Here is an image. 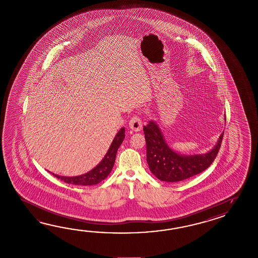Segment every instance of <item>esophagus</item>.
Wrapping results in <instances>:
<instances>
[{
    "label": "esophagus",
    "mask_w": 258,
    "mask_h": 258,
    "mask_svg": "<svg viewBox=\"0 0 258 258\" xmlns=\"http://www.w3.org/2000/svg\"><path fill=\"white\" fill-rule=\"evenodd\" d=\"M129 127L133 131L139 132L142 128V121L140 120V118L138 116L134 115L129 121Z\"/></svg>",
    "instance_id": "1"
}]
</instances>
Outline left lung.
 <instances>
[{"label": "left lung", "mask_w": 258, "mask_h": 258, "mask_svg": "<svg viewBox=\"0 0 258 258\" xmlns=\"http://www.w3.org/2000/svg\"><path fill=\"white\" fill-rule=\"evenodd\" d=\"M147 143L149 170L159 180L168 182L183 181L208 169L219 153L224 132L208 153L184 156L176 153L167 145L159 125L150 121L143 128Z\"/></svg>", "instance_id": "obj_1"}]
</instances>
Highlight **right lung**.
Segmentation results:
<instances>
[{"mask_svg": "<svg viewBox=\"0 0 258 258\" xmlns=\"http://www.w3.org/2000/svg\"><path fill=\"white\" fill-rule=\"evenodd\" d=\"M125 129L122 127L120 131L117 133L113 141L110 145L108 152L105 155L103 159L97 165L93 170L88 171L85 174L79 176H73V177H66V176H60L51 173L52 175L57 177L61 181H64L66 183L75 184V185H94L98 184L99 182L103 181L109 175L110 171L113 168V165L115 162L116 154L118 151V148H120L121 143L123 141V138L125 137L124 135Z\"/></svg>", "mask_w": 258, "mask_h": 258, "instance_id": "right-lung-1", "label": "right lung"}]
</instances>
